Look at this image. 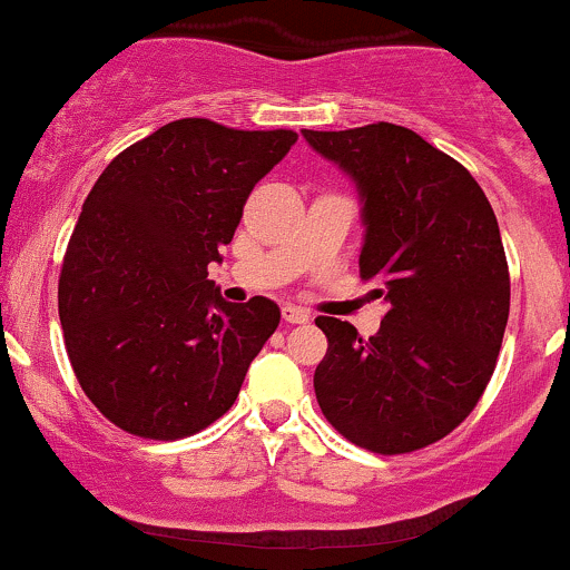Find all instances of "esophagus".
Wrapping results in <instances>:
<instances>
[{"label":"esophagus","instance_id":"esophagus-1","mask_svg":"<svg viewBox=\"0 0 570 570\" xmlns=\"http://www.w3.org/2000/svg\"><path fill=\"white\" fill-rule=\"evenodd\" d=\"M283 321L285 323H309V312L296 307V304H285L283 307Z\"/></svg>","mask_w":570,"mask_h":570}]
</instances>
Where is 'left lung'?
I'll return each instance as SVG.
<instances>
[{"instance_id": "1", "label": "left lung", "mask_w": 570, "mask_h": 570, "mask_svg": "<svg viewBox=\"0 0 570 570\" xmlns=\"http://www.w3.org/2000/svg\"><path fill=\"white\" fill-rule=\"evenodd\" d=\"M304 138L356 179L361 279L389 307L370 340L347 321L317 317L328 340L317 405L372 454L426 449L473 413L498 364L511 307L498 217L470 170L407 127L377 121Z\"/></svg>"}]
</instances>
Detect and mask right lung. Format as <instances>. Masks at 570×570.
Wrapping results in <instances>:
<instances>
[{
  "label": "right lung",
  "mask_w": 570,
  "mask_h": 570,
  "mask_svg": "<svg viewBox=\"0 0 570 570\" xmlns=\"http://www.w3.org/2000/svg\"><path fill=\"white\" fill-rule=\"evenodd\" d=\"M296 138L176 119L95 181L59 274V321L83 394L119 430L189 438L236 402L279 307L225 302L206 277Z\"/></svg>",
  "instance_id": "right-lung-1"
}]
</instances>
